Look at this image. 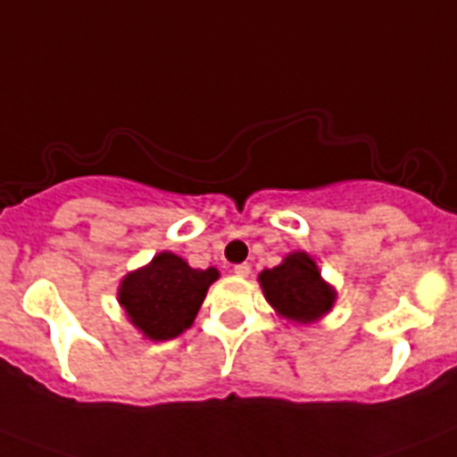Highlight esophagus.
Segmentation results:
<instances>
[{
	"instance_id": "esophagus-1",
	"label": "esophagus",
	"mask_w": 457,
	"mask_h": 457,
	"mask_svg": "<svg viewBox=\"0 0 457 457\" xmlns=\"http://www.w3.org/2000/svg\"><path fill=\"white\" fill-rule=\"evenodd\" d=\"M232 271L237 273V276H239V278H245V276H248V273H251V264H237V267H234Z\"/></svg>"
}]
</instances>
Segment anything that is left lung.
Returning a JSON list of instances; mask_svg holds the SVG:
<instances>
[{
    "label": "left lung",
    "instance_id": "8db88e82",
    "mask_svg": "<svg viewBox=\"0 0 457 457\" xmlns=\"http://www.w3.org/2000/svg\"><path fill=\"white\" fill-rule=\"evenodd\" d=\"M262 292L273 311L289 322L311 324L336 303V289L327 283L308 253H289L278 267L260 273Z\"/></svg>",
    "mask_w": 457,
    "mask_h": 457
}]
</instances>
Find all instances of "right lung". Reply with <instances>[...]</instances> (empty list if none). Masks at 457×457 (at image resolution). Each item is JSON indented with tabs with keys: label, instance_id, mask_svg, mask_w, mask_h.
<instances>
[{
	"label": "right lung",
	"instance_id": "1",
	"mask_svg": "<svg viewBox=\"0 0 457 457\" xmlns=\"http://www.w3.org/2000/svg\"><path fill=\"white\" fill-rule=\"evenodd\" d=\"M218 269H193L174 253H158L119 285V303L149 340H172L190 328Z\"/></svg>",
	"mask_w": 457,
	"mask_h": 457
}]
</instances>
